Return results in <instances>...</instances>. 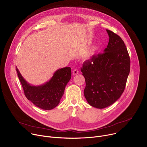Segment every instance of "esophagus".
Returning a JSON list of instances; mask_svg holds the SVG:
<instances>
[{"label":"esophagus","instance_id":"1","mask_svg":"<svg viewBox=\"0 0 147 147\" xmlns=\"http://www.w3.org/2000/svg\"><path fill=\"white\" fill-rule=\"evenodd\" d=\"M77 74H78V69H74L73 71V75H77Z\"/></svg>","mask_w":147,"mask_h":147}]
</instances>
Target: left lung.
Returning <instances> with one entry per match:
<instances>
[{
	"label": "left lung",
	"mask_w": 147,
	"mask_h": 147,
	"mask_svg": "<svg viewBox=\"0 0 147 147\" xmlns=\"http://www.w3.org/2000/svg\"><path fill=\"white\" fill-rule=\"evenodd\" d=\"M109 37L103 53L94 55L84 63L81 71L84 76V96L91 107L105 108L123 94L130 70V60L122 39L107 30Z\"/></svg>",
	"instance_id": "1"
}]
</instances>
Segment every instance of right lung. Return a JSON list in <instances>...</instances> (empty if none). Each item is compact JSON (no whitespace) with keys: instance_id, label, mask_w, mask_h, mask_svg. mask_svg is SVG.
<instances>
[{"instance_id":"obj_1","label":"right lung","mask_w":147,"mask_h":147,"mask_svg":"<svg viewBox=\"0 0 147 147\" xmlns=\"http://www.w3.org/2000/svg\"><path fill=\"white\" fill-rule=\"evenodd\" d=\"M16 71L26 98L44 110H51L58 105L71 76V68L66 67L57 70L44 84L32 86L23 77L17 67Z\"/></svg>"}]
</instances>
